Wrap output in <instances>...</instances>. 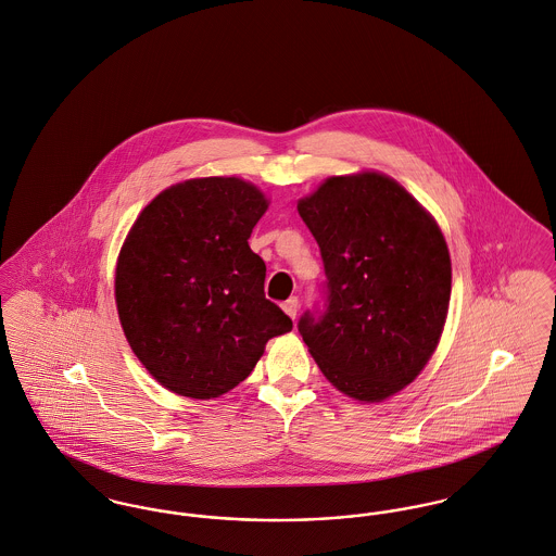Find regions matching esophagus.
Here are the masks:
<instances>
[{"instance_id":"34e87169","label":"esophagus","mask_w":556,"mask_h":556,"mask_svg":"<svg viewBox=\"0 0 556 556\" xmlns=\"http://www.w3.org/2000/svg\"><path fill=\"white\" fill-rule=\"evenodd\" d=\"M282 309L295 320L298 318V309H300V300L298 298H289L287 302L282 303Z\"/></svg>"}]
</instances>
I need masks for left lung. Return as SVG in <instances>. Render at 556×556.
I'll return each instance as SVG.
<instances>
[{
    "label": "left lung",
    "mask_w": 556,
    "mask_h": 556,
    "mask_svg": "<svg viewBox=\"0 0 556 556\" xmlns=\"http://www.w3.org/2000/svg\"><path fill=\"white\" fill-rule=\"evenodd\" d=\"M323 265V309L298 327L325 378L358 402L407 387L438 349L453 267L438 223L378 172L327 178L298 203Z\"/></svg>",
    "instance_id": "1"
}]
</instances>
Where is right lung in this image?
<instances>
[{"instance_id": "1", "label": "right lung", "mask_w": 556, "mask_h": 556, "mask_svg": "<svg viewBox=\"0 0 556 556\" xmlns=\"http://www.w3.org/2000/svg\"><path fill=\"white\" fill-rule=\"evenodd\" d=\"M267 210L240 178H195L152 200L116 263L125 338L152 378L191 400H214L253 371L267 340L293 320L265 300V263L249 238Z\"/></svg>"}]
</instances>
